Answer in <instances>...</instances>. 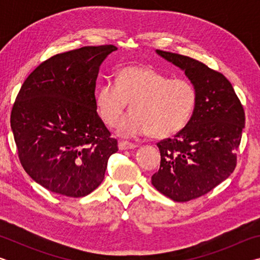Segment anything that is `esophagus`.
<instances>
[{
  "label": "esophagus",
  "mask_w": 260,
  "mask_h": 260,
  "mask_svg": "<svg viewBox=\"0 0 260 260\" xmlns=\"http://www.w3.org/2000/svg\"><path fill=\"white\" fill-rule=\"evenodd\" d=\"M118 147H119V150H131V149H135L138 146L134 143L127 142V141H120V142L118 143Z\"/></svg>",
  "instance_id": "1"
}]
</instances>
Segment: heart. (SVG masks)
<instances>
[{"label": "heart", "mask_w": 260, "mask_h": 260, "mask_svg": "<svg viewBox=\"0 0 260 260\" xmlns=\"http://www.w3.org/2000/svg\"><path fill=\"white\" fill-rule=\"evenodd\" d=\"M128 103L132 111L118 125V135L170 138L190 120L197 91L184 79L171 80L150 67L129 65L118 71L116 83H103L95 93L96 111L109 127L117 125Z\"/></svg>", "instance_id": "heart-1"}]
</instances>
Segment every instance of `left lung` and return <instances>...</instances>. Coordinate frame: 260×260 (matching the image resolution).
I'll return each mask as SVG.
<instances>
[{
	"label": "left lung",
	"mask_w": 260,
	"mask_h": 260,
	"mask_svg": "<svg viewBox=\"0 0 260 260\" xmlns=\"http://www.w3.org/2000/svg\"><path fill=\"white\" fill-rule=\"evenodd\" d=\"M161 58L182 70L197 91L195 111L173 139L157 143L160 166L151 177L158 191L175 202L205 195L230 177L236 166L243 107L232 83L190 57L156 50Z\"/></svg>",
	"instance_id": "1"
}]
</instances>
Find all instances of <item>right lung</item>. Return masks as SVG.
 <instances>
[{"label": "right lung", "instance_id": "add662e5", "mask_svg": "<svg viewBox=\"0 0 260 260\" xmlns=\"http://www.w3.org/2000/svg\"><path fill=\"white\" fill-rule=\"evenodd\" d=\"M112 45L82 47L43 61L24 81L11 111L21 165L35 182L69 197H83L103 181L118 151L96 111L100 67Z\"/></svg>", "mask_w": 260, "mask_h": 260}]
</instances>
